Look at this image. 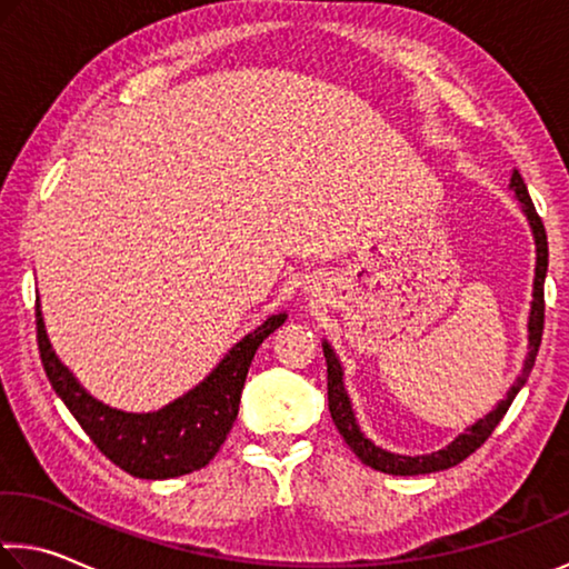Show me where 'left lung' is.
<instances>
[{"label":"left lung","instance_id":"left-lung-1","mask_svg":"<svg viewBox=\"0 0 569 569\" xmlns=\"http://www.w3.org/2000/svg\"><path fill=\"white\" fill-rule=\"evenodd\" d=\"M509 187L513 189V194H517V200L521 204V212H525L527 220H529L531 236H535L537 268H535V291H531V311H529V323H527L529 351H527V359H525V369H521L517 382L509 387L507 398L496 405V410H491L489 415H483L479 422H473L471 428H466V432H461V436H458L453 443H448L446 448L436 450V453H428V456L390 453V450L375 446L372 440H369L365 432L359 430L355 410H351V402H349V395L345 390V369H341L339 357L333 355L329 341H321L323 357H327V390H329V412H331L333 426H337V430L341 432V438L347 440V446L355 450L359 461L367 463L369 468H375V471L392 473V476H420V473L446 471V468H453L461 461H466V458L471 456L476 448H481L486 443V438L491 436L493 428L499 426L501 418L509 410V405L513 402V398H517L521 387H525L531 367H535L539 345H542V329H545V276H547V258H549L547 232H545L542 218L537 214L535 202H531V197L527 192L525 179H521L517 169H513Z\"/></svg>","mask_w":569,"mask_h":569}]
</instances>
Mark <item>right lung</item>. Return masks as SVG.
I'll use <instances>...</instances> for the list:
<instances>
[{"mask_svg":"<svg viewBox=\"0 0 569 569\" xmlns=\"http://www.w3.org/2000/svg\"><path fill=\"white\" fill-rule=\"evenodd\" d=\"M34 309H38L34 319H38L40 359L52 390L108 461L137 479L149 481L177 479L200 471L212 461L238 418L242 385L252 357L263 339L288 317L286 311L273 313L256 331L246 333L222 357V362L182 398L154 412H123L96 400L60 362L44 331L40 299Z\"/></svg>","mask_w":569,"mask_h":569,"instance_id":"add662e5","label":"right lung"}]
</instances>
